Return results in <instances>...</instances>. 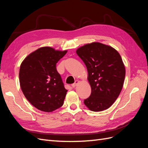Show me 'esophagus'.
Returning a JSON list of instances; mask_svg holds the SVG:
<instances>
[{
    "label": "esophagus",
    "mask_w": 148,
    "mask_h": 148,
    "mask_svg": "<svg viewBox=\"0 0 148 148\" xmlns=\"http://www.w3.org/2000/svg\"><path fill=\"white\" fill-rule=\"evenodd\" d=\"M79 81H78V80H76V81L75 82V83H73L72 84H71V86L75 88V87L76 86H77V85L79 83Z\"/></svg>",
    "instance_id": "obj_1"
}]
</instances>
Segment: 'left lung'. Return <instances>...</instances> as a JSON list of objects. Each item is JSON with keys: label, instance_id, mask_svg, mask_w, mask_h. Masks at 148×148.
Listing matches in <instances>:
<instances>
[{"label": "left lung", "instance_id": "8db88e82", "mask_svg": "<svg viewBox=\"0 0 148 148\" xmlns=\"http://www.w3.org/2000/svg\"><path fill=\"white\" fill-rule=\"evenodd\" d=\"M86 65L91 95L84 104L94 112L106 110L112 105L122 91L125 69L119 53L100 42L86 44L77 50Z\"/></svg>", "mask_w": 148, "mask_h": 148}]
</instances>
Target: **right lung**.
Returning <instances> with one entry per match:
<instances>
[{
  "instance_id": "obj_1",
  "label": "right lung",
  "mask_w": 148,
  "mask_h": 148,
  "mask_svg": "<svg viewBox=\"0 0 148 148\" xmlns=\"http://www.w3.org/2000/svg\"><path fill=\"white\" fill-rule=\"evenodd\" d=\"M66 52L50 47H41L26 57L20 65L22 92L40 110L51 112L64 104L67 90L56 69V64Z\"/></svg>"
}]
</instances>
